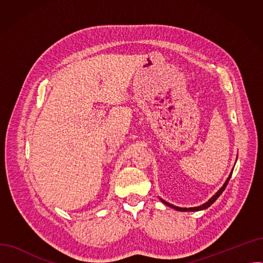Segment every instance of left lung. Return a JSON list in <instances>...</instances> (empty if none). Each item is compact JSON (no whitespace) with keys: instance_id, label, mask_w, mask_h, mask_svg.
Masks as SVG:
<instances>
[{"instance_id":"obj_1","label":"left lung","mask_w":263,"mask_h":263,"mask_svg":"<svg viewBox=\"0 0 263 263\" xmlns=\"http://www.w3.org/2000/svg\"><path fill=\"white\" fill-rule=\"evenodd\" d=\"M231 175H232V172L230 173L229 177L227 178V180H226V182L223 184V186L220 187V189L216 192V194L213 195L205 203H203V204H201V205H199V206H194V208H179V206H176V205H174V204H172V203H170V202H166L165 200H163L162 198H160V199H161V201H162L163 203H165L166 205L171 206V208H173V209H175V210H178V211H186V212H187V211H200V210H204V209H206V208H209V206H210V205L220 196V194H222V193L224 192V190L226 189V186H227V184H228V182H229V180H230Z\"/></svg>"}]
</instances>
